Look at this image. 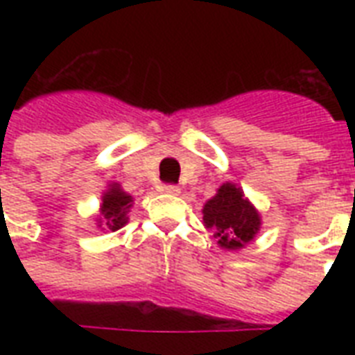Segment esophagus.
<instances>
[{
	"label": "esophagus",
	"mask_w": 355,
	"mask_h": 355,
	"mask_svg": "<svg viewBox=\"0 0 355 355\" xmlns=\"http://www.w3.org/2000/svg\"><path fill=\"white\" fill-rule=\"evenodd\" d=\"M162 191L164 193H169V195H178L180 193V188L175 186V184H166V186H162Z\"/></svg>",
	"instance_id": "esophagus-1"
}]
</instances>
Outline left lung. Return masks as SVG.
<instances>
[{
  "label": "left lung",
  "instance_id": "obj_1",
  "mask_svg": "<svg viewBox=\"0 0 355 355\" xmlns=\"http://www.w3.org/2000/svg\"><path fill=\"white\" fill-rule=\"evenodd\" d=\"M202 221L227 250H239L254 239L261 227V217L241 188L227 182L217 189L202 208Z\"/></svg>",
  "mask_w": 355,
  "mask_h": 355
}]
</instances>
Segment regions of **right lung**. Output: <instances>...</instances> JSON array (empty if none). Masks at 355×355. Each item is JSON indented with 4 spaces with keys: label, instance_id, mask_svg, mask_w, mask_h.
I'll use <instances>...</instances> for the list:
<instances>
[{
    "label": "right lung",
    "instance_id": "1",
    "mask_svg": "<svg viewBox=\"0 0 355 355\" xmlns=\"http://www.w3.org/2000/svg\"><path fill=\"white\" fill-rule=\"evenodd\" d=\"M132 195H128L127 191H123L119 184H110L108 189L101 197V208H99V221L97 227L103 230H119L125 227L128 221L127 214L132 208Z\"/></svg>",
    "mask_w": 355,
    "mask_h": 355
}]
</instances>
